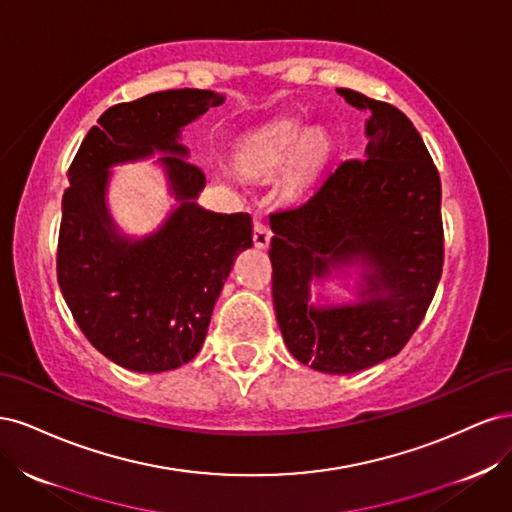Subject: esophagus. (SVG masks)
<instances>
[{"label": "esophagus", "instance_id": "obj_1", "mask_svg": "<svg viewBox=\"0 0 512 512\" xmlns=\"http://www.w3.org/2000/svg\"><path fill=\"white\" fill-rule=\"evenodd\" d=\"M269 243H271L269 226L262 222H256L254 224V245L258 247V250H265V247H269Z\"/></svg>", "mask_w": 512, "mask_h": 512}]
</instances>
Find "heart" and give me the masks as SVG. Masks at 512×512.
<instances>
[{"instance_id": "1", "label": "heart", "mask_w": 512, "mask_h": 512, "mask_svg": "<svg viewBox=\"0 0 512 512\" xmlns=\"http://www.w3.org/2000/svg\"><path fill=\"white\" fill-rule=\"evenodd\" d=\"M333 156V138L324 128H303L299 121L280 119L243 136L232 153L235 168L245 177L275 175V192L299 200L320 179Z\"/></svg>"}]
</instances>
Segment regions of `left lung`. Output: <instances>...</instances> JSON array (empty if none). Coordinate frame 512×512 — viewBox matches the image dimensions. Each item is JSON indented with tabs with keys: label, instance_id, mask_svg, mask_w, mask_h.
Masks as SVG:
<instances>
[{
	"label": "left lung",
	"instance_id": "1",
	"mask_svg": "<svg viewBox=\"0 0 512 512\" xmlns=\"http://www.w3.org/2000/svg\"><path fill=\"white\" fill-rule=\"evenodd\" d=\"M369 113L365 160H346L305 205L269 215L273 305L294 359L354 374L408 344L436 294L444 262L442 185L412 121L359 91L337 89ZM362 267L360 301L308 305V282Z\"/></svg>",
	"mask_w": 512,
	"mask_h": 512
}]
</instances>
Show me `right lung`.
Returning <instances> with one entry per match:
<instances>
[{
    "instance_id": "right-lung-1",
    "label": "right lung",
    "mask_w": 512,
    "mask_h": 512,
    "mask_svg": "<svg viewBox=\"0 0 512 512\" xmlns=\"http://www.w3.org/2000/svg\"><path fill=\"white\" fill-rule=\"evenodd\" d=\"M222 102L209 89H168L115 104L87 132L68 170L57 245L61 294L91 346L141 374L194 359L232 262L252 247L250 213L196 205L207 179L179 143L190 121ZM156 150L167 153L159 161L180 207L156 233L132 240L107 213V168Z\"/></svg>"
}]
</instances>
